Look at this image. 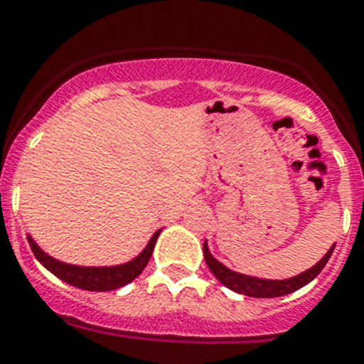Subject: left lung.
I'll return each instance as SVG.
<instances>
[{
  "instance_id": "obj_1",
  "label": "left lung",
  "mask_w": 364,
  "mask_h": 364,
  "mask_svg": "<svg viewBox=\"0 0 364 364\" xmlns=\"http://www.w3.org/2000/svg\"><path fill=\"white\" fill-rule=\"evenodd\" d=\"M335 250V245L331 247L329 252L323 256V258L318 262L312 269L305 271V273L297 274L294 279L286 280H264V279H254V277H247V274L233 273L228 267H224L220 262L213 258L211 252L208 249V243H203V258H205V264L211 269V273L217 277L220 282H223L226 288L237 291V294L249 295V297H280V295H288L295 289L303 288L305 284H309L310 280H314L320 271L326 267L327 259L331 258V254Z\"/></svg>"
}]
</instances>
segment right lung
<instances>
[{
    "instance_id": "obj_1",
    "label": "right lung",
    "mask_w": 364,
    "mask_h": 364,
    "mask_svg": "<svg viewBox=\"0 0 364 364\" xmlns=\"http://www.w3.org/2000/svg\"><path fill=\"white\" fill-rule=\"evenodd\" d=\"M159 233H161V230L153 235L149 245L144 249L140 256H136L129 264L115 265V267H78V265L63 264V262H58V259L48 256V254H44L43 250L38 249L33 239H28L35 258L48 269L50 273H54L58 279H61L70 286H76V288L90 289V291H108V289H115L129 284L144 271V267H146L149 258H151Z\"/></svg>"
}]
</instances>
